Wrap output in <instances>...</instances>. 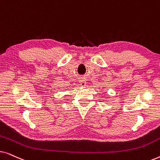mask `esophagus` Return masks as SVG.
<instances>
[{
	"instance_id": "esophagus-1",
	"label": "esophagus",
	"mask_w": 160,
	"mask_h": 160,
	"mask_svg": "<svg viewBox=\"0 0 160 160\" xmlns=\"http://www.w3.org/2000/svg\"><path fill=\"white\" fill-rule=\"evenodd\" d=\"M79 83H80V84L82 85V86H84V85L86 84V82H85L84 78H80V79H79Z\"/></svg>"
}]
</instances>
